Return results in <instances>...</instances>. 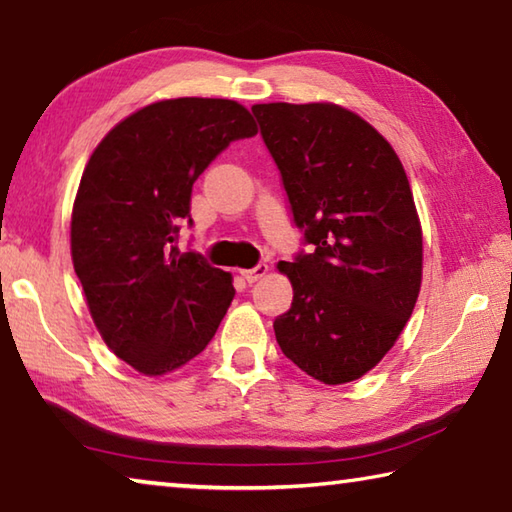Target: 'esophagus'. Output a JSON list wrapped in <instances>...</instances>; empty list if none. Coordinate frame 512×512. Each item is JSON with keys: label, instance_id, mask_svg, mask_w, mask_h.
I'll return each mask as SVG.
<instances>
[{"label": "esophagus", "instance_id": "34e87169", "mask_svg": "<svg viewBox=\"0 0 512 512\" xmlns=\"http://www.w3.org/2000/svg\"><path fill=\"white\" fill-rule=\"evenodd\" d=\"M267 270H270V267H267V263H258L256 267H251V270H242L240 274H242V279H245L247 283H256L258 279H263V276L267 274Z\"/></svg>", "mask_w": 512, "mask_h": 512}]
</instances>
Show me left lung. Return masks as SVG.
Here are the masks:
<instances>
[{
  "label": "left lung",
  "mask_w": 512,
  "mask_h": 512,
  "mask_svg": "<svg viewBox=\"0 0 512 512\" xmlns=\"http://www.w3.org/2000/svg\"><path fill=\"white\" fill-rule=\"evenodd\" d=\"M303 245L279 270L292 306L274 319L283 355L324 384L371 371L414 312L423 233L389 141L330 103L251 107Z\"/></svg>",
  "instance_id": "left-lung-1"
}]
</instances>
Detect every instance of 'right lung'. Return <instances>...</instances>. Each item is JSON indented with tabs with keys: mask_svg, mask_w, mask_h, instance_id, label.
<instances>
[{
	"mask_svg": "<svg viewBox=\"0 0 512 512\" xmlns=\"http://www.w3.org/2000/svg\"><path fill=\"white\" fill-rule=\"evenodd\" d=\"M256 134L227 98H173L121 121L89 157L71 215V258L116 357L164 375L200 355L233 301L231 274L177 247L191 191L231 141Z\"/></svg>",
	"mask_w": 512,
	"mask_h": 512,
	"instance_id": "right-lung-1",
	"label": "right lung"
}]
</instances>
